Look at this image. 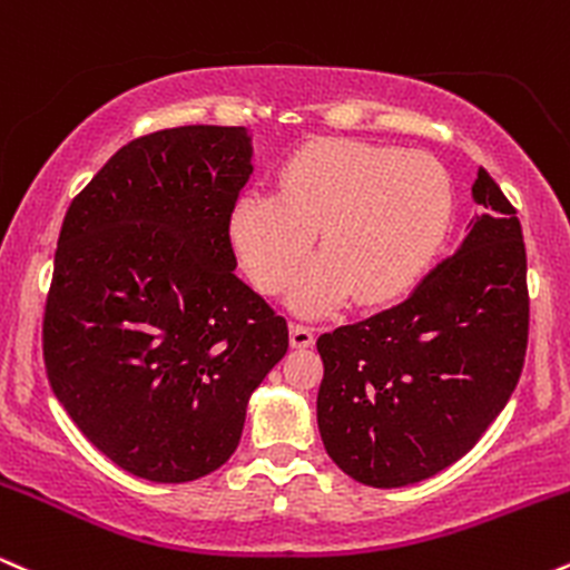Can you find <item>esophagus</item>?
<instances>
[{"mask_svg":"<svg viewBox=\"0 0 570 570\" xmlns=\"http://www.w3.org/2000/svg\"><path fill=\"white\" fill-rule=\"evenodd\" d=\"M291 344L296 346V350H306V346L314 344V331L309 325H301V323H293L291 325Z\"/></svg>","mask_w":570,"mask_h":570,"instance_id":"34e87169","label":"esophagus"}]
</instances>
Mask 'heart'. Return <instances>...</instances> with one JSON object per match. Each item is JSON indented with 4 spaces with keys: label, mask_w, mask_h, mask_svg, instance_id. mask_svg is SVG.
Here are the masks:
<instances>
[{
    "label": "heart",
    "mask_w": 570,
    "mask_h": 570,
    "mask_svg": "<svg viewBox=\"0 0 570 570\" xmlns=\"http://www.w3.org/2000/svg\"><path fill=\"white\" fill-rule=\"evenodd\" d=\"M453 218L451 176L430 154L317 140L291 157L279 191H250L232 216V237L261 293L277 296L309 256L293 304L327 312L346 296L386 304L426 272Z\"/></svg>",
    "instance_id": "1"
}]
</instances>
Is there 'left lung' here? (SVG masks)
Returning <instances> with one entry per match:
<instances>
[{"label": "left lung", "instance_id": "1", "mask_svg": "<svg viewBox=\"0 0 570 570\" xmlns=\"http://www.w3.org/2000/svg\"><path fill=\"white\" fill-rule=\"evenodd\" d=\"M483 216L456 256L392 309L317 338V424L327 456L357 483L432 478L504 411L528 350V264L514 210L480 167Z\"/></svg>", "mask_w": 570, "mask_h": 570}]
</instances>
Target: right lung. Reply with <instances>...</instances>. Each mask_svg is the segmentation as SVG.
<instances>
[{
    "label": "right lung",
    "instance_id": "1",
    "mask_svg": "<svg viewBox=\"0 0 570 570\" xmlns=\"http://www.w3.org/2000/svg\"><path fill=\"white\" fill-rule=\"evenodd\" d=\"M243 127L122 146L66 210L42 320L45 371L79 432L125 472L189 483L239 445L287 323L234 274L250 178Z\"/></svg>",
    "mask_w": 570,
    "mask_h": 570
}]
</instances>
